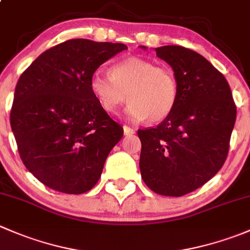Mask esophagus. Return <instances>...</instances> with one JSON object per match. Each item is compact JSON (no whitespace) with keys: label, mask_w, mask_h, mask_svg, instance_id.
I'll return each instance as SVG.
<instances>
[{"label":"esophagus","mask_w":250,"mask_h":250,"mask_svg":"<svg viewBox=\"0 0 250 250\" xmlns=\"http://www.w3.org/2000/svg\"><path fill=\"white\" fill-rule=\"evenodd\" d=\"M123 132H125V137H132L133 134H135V130L128 125H123Z\"/></svg>","instance_id":"obj_1"}]
</instances>
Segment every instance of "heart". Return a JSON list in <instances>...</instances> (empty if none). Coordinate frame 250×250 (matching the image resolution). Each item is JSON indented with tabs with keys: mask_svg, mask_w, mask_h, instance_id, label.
Listing matches in <instances>:
<instances>
[{
	"mask_svg": "<svg viewBox=\"0 0 250 250\" xmlns=\"http://www.w3.org/2000/svg\"><path fill=\"white\" fill-rule=\"evenodd\" d=\"M110 76L94 72L89 88L100 106L116 115L129 100V118L140 122L157 123L173 112L179 98V84L170 67L157 66L153 62L129 57L116 62Z\"/></svg>",
	"mask_w": 250,
	"mask_h": 250,
	"instance_id": "heart-1",
	"label": "heart"
}]
</instances>
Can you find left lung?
<instances>
[{
  "instance_id": "1",
  "label": "left lung",
  "mask_w": 250,
  "mask_h": 250,
  "mask_svg": "<svg viewBox=\"0 0 250 250\" xmlns=\"http://www.w3.org/2000/svg\"><path fill=\"white\" fill-rule=\"evenodd\" d=\"M155 50L172 66L179 98L157 127L138 130L140 173L153 192L180 197L204 185L224 166L237 110L228 81L206 58L181 46Z\"/></svg>"
}]
</instances>
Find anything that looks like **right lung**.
Wrapping results in <instances>:
<instances>
[{"mask_svg":"<svg viewBox=\"0 0 250 250\" xmlns=\"http://www.w3.org/2000/svg\"><path fill=\"white\" fill-rule=\"evenodd\" d=\"M123 43L75 39L49 48L21 74L14 92L11 127L25 167L62 193L92 190L105 161L123 137L93 97L95 70Z\"/></svg>","mask_w":250,"mask_h":250,"instance_id":"obj_1","label":"right lung"}]
</instances>
